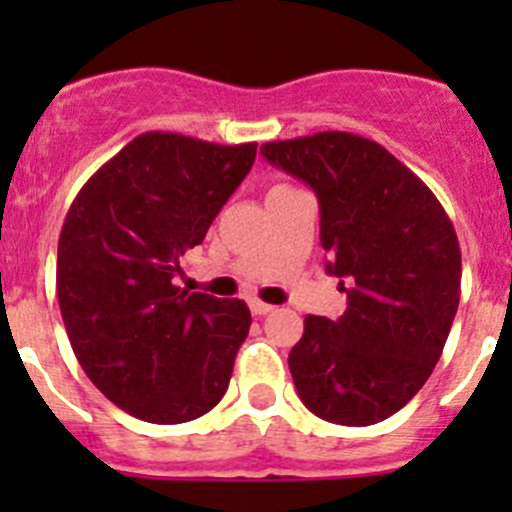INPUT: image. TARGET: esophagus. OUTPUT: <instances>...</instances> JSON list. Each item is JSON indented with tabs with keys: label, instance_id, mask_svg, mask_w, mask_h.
<instances>
[{
	"label": "esophagus",
	"instance_id": "1",
	"mask_svg": "<svg viewBox=\"0 0 512 512\" xmlns=\"http://www.w3.org/2000/svg\"><path fill=\"white\" fill-rule=\"evenodd\" d=\"M250 309H252V314L262 317V314H270L275 307H272V304H267V302H262V299H252Z\"/></svg>",
	"mask_w": 512,
	"mask_h": 512
}]
</instances>
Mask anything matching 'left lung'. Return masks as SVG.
<instances>
[{
  "mask_svg": "<svg viewBox=\"0 0 512 512\" xmlns=\"http://www.w3.org/2000/svg\"><path fill=\"white\" fill-rule=\"evenodd\" d=\"M260 153L319 200L327 270L347 292L332 322L304 317L289 352L302 404L371 426L418 394L441 359L461 299V247L436 195L384 146L347 131L270 141Z\"/></svg>",
  "mask_w": 512,
  "mask_h": 512,
  "instance_id": "obj_1",
  "label": "left lung"
}]
</instances>
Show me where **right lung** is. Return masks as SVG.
<instances>
[{
    "mask_svg": "<svg viewBox=\"0 0 512 512\" xmlns=\"http://www.w3.org/2000/svg\"><path fill=\"white\" fill-rule=\"evenodd\" d=\"M255 153L257 143L141 133L66 213L56 294L71 349L96 389L141 421H193L225 396L250 309L190 294L178 277Z\"/></svg>",
    "mask_w": 512,
    "mask_h": 512,
    "instance_id": "right-lung-1",
    "label": "right lung"
}]
</instances>
